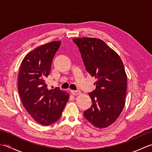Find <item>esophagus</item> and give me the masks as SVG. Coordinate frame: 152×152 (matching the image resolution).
<instances>
[{
    "mask_svg": "<svg viewBox=\"0 0 152 152\" xmlns=\"http://www.w3.org/2000/svg\"><path fill=\"white\" fill-rule=\"evenodd\" d=\"M70 92L74 95H78L80 94V91H74V90H71Z\"/></svg>",
    "mask_w": 152,
    "mask_h": 152,
    "instance_id": "obj_1",
    "label": "esophagus"
}]
</instances>
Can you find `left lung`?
Here are the masks:
<instances>
[{"label":"left lung","instance_id":"1","mask_svg":"<svg viewBox=\"0 0 152 152\" xmlns=\"http://www.w3.org/2000/svg\"><path fill=\"white\" fill-rule=\"evenodd\" d=\"M86 69L96 79V88L89 95L91 107L83 112L88 121L97 128L112 125L125 106L127 75L118 53L104 41L95 38H74Z\"/></svg>","mask_w":152,"mask_h":152}]
</instances>
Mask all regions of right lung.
<instances>
[{
    "mask_svg": "<svg viewBox=\"0 0 152 152\" xmlns=\"http://www.w3.org/2000/svg\"><path fill=\"white\" fill-rule=\"evenodd\" d=\"M61 43L53 41L35 48L24 57L19 72L18 90L23 104L35 121L46 126L61 118L69 99V94L59 88L48 89L45 83Z\"/></svg>",
    "mask_w": 152,
    "mask_h": 152,
    "instance_id": "add662e5",
    "label": "right lung"
}]
</instances>
